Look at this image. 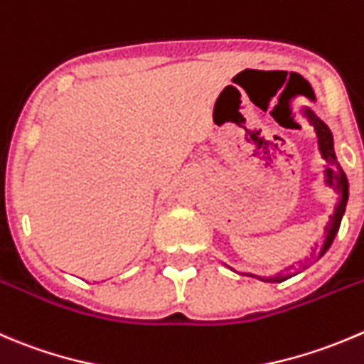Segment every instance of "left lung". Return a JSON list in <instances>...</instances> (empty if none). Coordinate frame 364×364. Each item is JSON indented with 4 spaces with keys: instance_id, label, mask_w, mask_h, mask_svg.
I'll return each instance as SVG.
<instances>
[{
    "instance_id": "left-lung-1",
    "label": "left lung",
    "mask_w": 364,
    "mask_h": 364,
    "mask_svg": "<svg viewBox=\"0 0 364 364\" xmlns=\"http://www.w3.org/2000/svg\"><path fill=\"white\" fill-rule=\"evenodd\" d=\"M302 115H304V117L309 121V124L315 128L316 139H318L320 154H322L323 160L327 161V167H326V171H323V176H326V185L336 190V193L340 196L338 197L336 206H334V213L331 215L329 224H327V228H326L323 243H322V247H320L318 257H316V259H320V257H322L323 254L329 250V247L333 245L334 238H336V235H338V229H340L341 218H343V213H345V206H347V200H348V179H347V176H345L341 165L338 164L336 154H334V140H333V133H331L329 126H327L322 119L316 117L315 112H313L309 107L302 108ZM249 276H252V274H249ZM252 277H257V276H252ZM288 277H291V276L257 277V279L264 281V283H281V281L288 279Z\"/></svg>"
}]
</instances>
